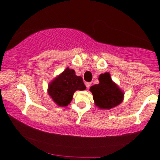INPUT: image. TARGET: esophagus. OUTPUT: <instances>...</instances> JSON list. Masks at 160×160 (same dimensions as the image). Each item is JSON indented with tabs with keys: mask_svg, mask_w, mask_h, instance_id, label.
I'll return each mask as SVG.
<instances>
[{
	"mask_svg": "<svg viewBox=\"0 0 160 160\" xmlns=\"http://www.w3.org/2000/svg\"><path fill=\"white\" fill-rule=\"evenodd\" d=\"M91 84H92L91 82H86V88H87V89H89V88L91 86Z\"/></svg>",
	"mask_w": 160,
	"mask_h": 160,
	"instance_id": "34e87169",
	"label": "esophagus"
}]
</instances>
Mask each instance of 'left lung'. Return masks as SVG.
Returning <instances> with one entry per match:
<instances>
[{
	"label": "left lung",
	"instance_id": "left-lung-1",
	"mask_svg": "<svg viewBox=\"0 0 160 160\" xmlns=\"http://www.w3.org/2000/svg\"><path fill=\"white\" fill-rule=\"evenodd\" d=\"M99 83L92 86L89 91L92 93L95 105L99 109L110 110L122 103L124 92L112 80L108 72L99 75Z\"/></svg>",
	"mask_w": 160,
	"mask_h": 160
}]
</instances>
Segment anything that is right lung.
<instances>
[{
  "instance_id": "obj_1",
  "label": "right lung",
  "mask_w": 160,
  "mask_h": 160,
  "mask_svg": "<svg viewBox=\"0 0 160 160\" xmlns=\"http://www.w3.org/2000/svg\"><path fill=\"white\" fill-rule=\"evenodd\" d=\"M82 78L75 74L74 70L68 67L55 78L48 85V94L58 107H66L72 101L77 90H85Z\"/></svg>"
}]
</instances>
